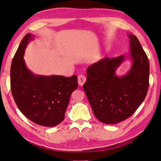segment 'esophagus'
Wrapping results in <instances>:
<instances>
[{"instance_id":"1","label":"esophagus","mask_w":161,"mask_h":161,"mask_svg":"<svg viewBox=\"0 0 161 161\" xmlns=\"http://www.w3.org/2000/svg\"><path fill=\"white\" fill-rule=\"evenodd\" d=\"M86 82V77L84 75H79L78 77V82L80 86H82Z\"/></svg>"}]
</instances>
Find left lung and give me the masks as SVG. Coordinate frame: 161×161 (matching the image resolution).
<instances>
[{"label": "left lung", "instance_id": "left-lung-1", "mask_svg": "<svg viewBox=\"0 0 161 161\" xmlns=\"http://www.w3.org/2000/svg\"><path fill=\"white\" fill-rule=\"evenodd\" d=\"M130 38L128 55L105 58L86 69L83 89L96 118L102 123L115 124L128 118L142 104L149 85L148 57L138 38ZM127 58L132 61L126 74L118 76L115 72Z\"/></svg>", "mask_w": 161, "mask_h": 161}]
</instances>
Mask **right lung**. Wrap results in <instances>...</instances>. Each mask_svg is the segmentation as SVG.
<instances>
[{"label":"right lung","mask_w":161,"mask_h":161,"mask_svg":"<svg viewBox=\"0 0 161 161\" xmlns=\"http://www.w3.org/2000/svg\"><path fill=\"white\" fill-rule=\"evenodd\" d=\"M34 36L23 38L11 66V89L15 103L29 119L53 127L64 120L70 95L78 87L77 76L35 75L27 67L23 56Z\"/></svg>","instance_id":"1"}]
</instances>
